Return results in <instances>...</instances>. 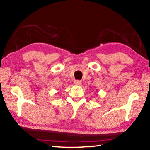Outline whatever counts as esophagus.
<instances>
[{
	"instance_id": "1",
	"label": "esophagus",
	"mask_w": 150,
	"mask_h": 150,
	"mask_svg": "<svg viewBox=\"0 0 150 150\" xmlns=\"http://www.w3.org/2000/svg\"><path fill=\"white\" fill-rule=\"evenodd\" d=\"M82 84V82L80 81V80H76L74 81V84L76 85V86H80V85H81Z\"/></svg>"
}]
</instances>
